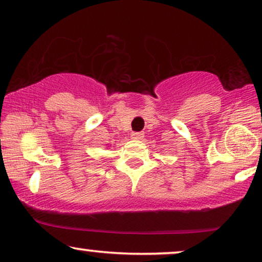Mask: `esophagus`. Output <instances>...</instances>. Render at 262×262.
<instances>
[{"label": "esophagus", "mask_w": 262, "mask_h": 262, "mask_svg": "<svg viewBox=\"0 0 262 262\" xmlns=\"http://www.w3.org/2000/svg\"><path fill=\"white\" fill-rule=\"evenodd\" d=\"M143 136H145V134H143V133H141V132H138V133H133L132 134V138L133 139H135V140H141Z\"/></svg>", "instance_id": "obj_1"}]
</instances>
